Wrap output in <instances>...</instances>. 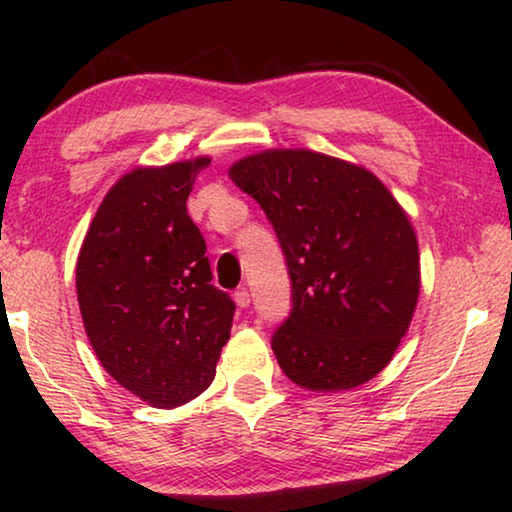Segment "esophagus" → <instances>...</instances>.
<instances>
[{
	"label": "esophagus",
	"mask_w": 512,
	"mask_h": 512,
	"mask_svg": "<svg viewBox=\"0 0 512 512\" xmlns=\"http://www.w3.org/2000/svg\"><path fill=\"white\" fill-rule=\"evenodd\" d=\"M235 303H237V307H249V303H251V296H249V291L247 289H244V286H242V289H237L235 291Z\"/></svg>",
	"instance_id": "obj_1"
}]
</instances>
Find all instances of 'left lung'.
Masks as SVG:
<instances>
[{"label":"left lung","instance_id":"8db88e82","mask_svg":"<svg viewBox=\"0 0 512 512\" xmlns=\"http://www.w3.org/2000/svg\"><path fill=\"white\" fill-rule=\"evenodd\" d=\"M228 174L261 205L289 268L291 314L272 333L279 368L310 391L373 380L417 307L408 214L373 172L326 153L263 151Z\"/></svg>","mask_w":512,"mask_h":512}]
</instances>
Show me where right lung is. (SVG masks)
<instances>
[{
  "mask_svg": "<svg viewBox=\"0 0 512 512\" xmlns=\"http://www.w3.org/2000/svg\"><path fill=\"white\" fill-rule=\"evenodd\" d=\"M209 158L137 167L104 195L76 261V296L97 359L153 408L200 396L230 338L235 303L212 284L186 212Z\"/></svg>",
  "mask_w": 512,
  "mask_h": 512,
  "instance_id": "add662e5",
  "label": "right lung"
}]
</instances>
